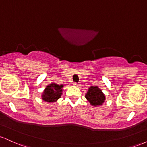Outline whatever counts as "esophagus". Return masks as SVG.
Listing matches in <instances>:
<instances>
[{
	"label": "esophagus",
	"instance_id": "esophagus-1",
	"mask_svg": "<svg viewBox=\"0 0 147 147\" xmlns=\"http://www.w3.org/2000/svg\"><path fill=\"white\" fill-rule=\"evenodd\" d=\"M73 85L75 86L78 87V86H80V84H77V83H74Z\"/></svg>",
	"mask_w": 147,
	"mask_h": 147
}]
</instances>
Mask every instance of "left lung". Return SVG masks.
<instances>
[{"instance_id": "8db88e82", "label": "left lung", "mask_w": 147, "mask_h": 147, "mask_svg": "<svg viewBox=\"0 0 147 147\" xmlns=\"http://www.w3.org/2000/svg\"><path fill=\"white\" fill-rule=\"evenodd\" d=\"M85 97L92 106L103 105L106 100L105 95L98 86H90L86 93Z\"/></svg>"}]
</instances>
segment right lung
<instances>
[{"mask_svg": "<svg viewBox=\"0 0 147 147\" xmlns=\"http://www.w3.org/2000/svg\"><path fill=\"white\" fill-rule=\"evenodd\" d=\"M63 84L59 85L56 83H51L45 88L41 98L43 101L49 103L56 102L63 93Z\"/></svg>", "mask_w": 147, "mask_h": 147, "instance_id": "1", "label": "right lung"}]
</instances>
